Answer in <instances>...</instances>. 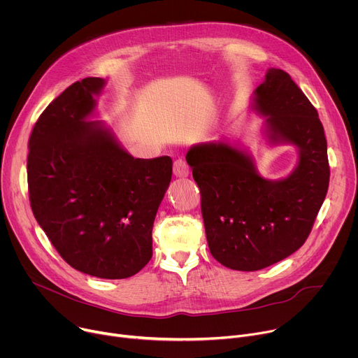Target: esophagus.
Here are the masks:
<instances>
[{
  "instance_id": "1",
  "label": "esophagus",
  "mask_w": 358,
  "mask_h": 358,
  "mask_svg": "<svg viewBox=\"0 0 358 358\" xmlns=\"http://www.w3.org/2000/svg\"><path fill=\"white\" fill-rule=\"evenodd\" d=\"M173 175L176 178H186L189 176V166L183 159H176L173 162Z\"/></svg>"
}]
</instances>
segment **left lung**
Listing matches in <instances>:
<instances>
[{"mask_svg":"<svg viewBox=\"0 0 358 358\" xmlns=\"http://www.w3.org/2000/svg\"><path fill=\"white\" fill-rule=\"evenodd\" d=\"M271 143L299 149L295 171L266 180L252 157L224 142L190 148L186 162L201 190L212 257L236 271H258L299 250L307 241L329 183L327 141L317 108L288 73L269 69L255 90Z\"/></svg>","mask_w":358,"mask_h":358,"instance_id":"8db88e82","label":"left lung"}]
</instances>
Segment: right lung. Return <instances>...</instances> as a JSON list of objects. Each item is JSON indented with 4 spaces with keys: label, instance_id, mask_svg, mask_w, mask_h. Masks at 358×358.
<instances>
[{
    "label": "right lung",
    "instance_id": "1",
    "mask_svg": "<svg viewBox=\"0 0 358 358\" xmlns=\"http://www.w3.org/2000/svg\"><path fill=\"white\" fill-rule=\"evenodd\" d=\"M100 77L76 81L38 117L27 179L38 225L74 269L129 278L152 258V229L172 159H134L100 122L87 120Z\"/></svg>",
    "mask_w": 358,
    "mask_h": 358
}]
</instances>
